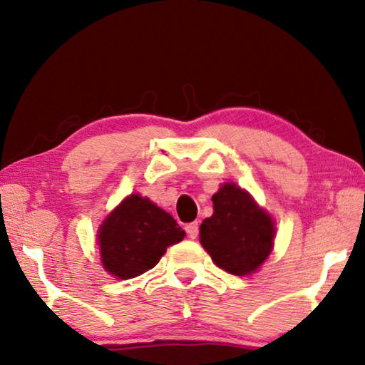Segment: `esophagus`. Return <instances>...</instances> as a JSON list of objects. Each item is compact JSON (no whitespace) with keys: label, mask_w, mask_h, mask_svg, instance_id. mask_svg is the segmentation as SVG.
Here are the masks:
<instances>
[{"label":"esophagus","mask_w":365,"mask_h":365,"mask_svg":"<svg viewBox=\"0 0 365 365\" xmlns=\"http://www.w3.org/2000/svg\"><path fill=\"white\" fill-rule=\"evenodd\" d=\"M185 230H187L190 238L195 240L197 237V233H200V225H197V222H191V224L185 227Z\"/></svg>","instance_id":"esophagus-1"}]
</instances>
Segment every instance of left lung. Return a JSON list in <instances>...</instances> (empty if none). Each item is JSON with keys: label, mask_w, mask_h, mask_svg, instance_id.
Segmentation results:
<instances>
[{"label": "left lung", "mask_w": 365, "mask_h": 365, "mask_svg": "<svg viewBox=\"0 0 365 365\" xmlns=\"http://www.w3.org/2000/svg\"><path fill=\"white\" fill-rule=\"evenodd\" d=\"M214 214L202 220L200 242L215 265L232 275H248L270 255L274 222L235 183L212 195Z\"/></svg>", "instance_id": "left-lung-1"}]
</instances>
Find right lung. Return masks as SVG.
<instances>
[{"mask_svg":"<svg viewBox=\"0 0 365 365\" xmlns=\"http://www.w3.org/2000/svg\"><path fill=\"white\" fill-rule=\"evenodd\" d=\"M185 232L169 212L130 195L103 222L98 232L103 267L120 280L145 274L165 248L182 242Z\"/></svg>","mask_w":365,"mask_h":365,"instance_id":"1","label":"right lung"}]
</instances>
